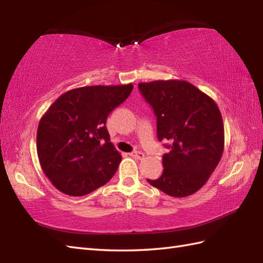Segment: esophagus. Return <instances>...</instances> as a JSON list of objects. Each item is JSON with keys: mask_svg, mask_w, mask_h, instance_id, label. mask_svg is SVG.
I'll use <instances>...</instances> for the list:
<instances>
[{"mask_svg": "<svg viewBox=\"0 0 263 263\" xmlns=\"http://www.w3.org/2000/svg\"><path fill=\"white\" fill-rule=\"evenodd\" d=\"M130 155L133 158H137V159H143L144 157V154L141 152H132Z\"/></svg>", "mask_w": 263, "mask_h": 263, "instance_id": "34e87169", "label": "esophagus"}]
</instances>
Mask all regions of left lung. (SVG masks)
<instances>
[{
    "label": "left lung",
    "mask_w": 263,
    "mask_h": 263,
    "mask_svg": "<svg viewBox=\"0 0 263 263\" xmlns=\"http://www.w3.org/2000/svg\"><path fill=\"white\" fill-rule=\"evenodd\" d=\"M157 117L158 140H168L163 174L147 180L175 198L202 187L219 163L225 136L215 100L184 80H157L138 85Z\"/></svg>",
    "instance_id": "1"
}]
</instances>
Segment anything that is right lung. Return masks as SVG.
I'll return each mask as SVG.
<instances>
[{
	"instance_id": "obj_1",
	"label": "right lung",
	"mask_w": 263,
	"mask_h": 263,
	"mask_svg": "<svg viewBox=\"0 0 263 263\" xmlns=\"http://www.w3.org/2000/svg\"><path fill=\"white\" fill-rule=\"evenodd\" d=\"M132 89V83L72 89L43 115L37 155L43 172L59 191L82 197L113 177L122 156L110 142L106 120Z\"/></svg>"
}]
</instances>
